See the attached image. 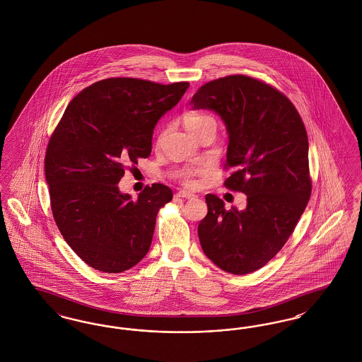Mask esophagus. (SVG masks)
Segmentation results:
<instances>
[{
	"label": "esophagus",
	"mask_w": 362,
	"mask_h": 362,
	"mask_svg": "<svg viewBox=\"0 0 362 362\" xmlns=\"http://www.w3.org/2000/svg\"><path fill=\"white\" fill-rule=\"evenodd\" d=\"M197 195L195 194H192V192H189V191H186V189H183V191H179L177 194H176V198H195Z\"/></svg>",
	"instance_id": "esophagus-1"
}]
</instances>
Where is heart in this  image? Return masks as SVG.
I'll list each match as a JSON object with an SVG mask.
<instances>
[{
  "instance_id": "1",
  "label": "heart",
  "mask_w": 362,
  "mask_h": 362,
  "mask_svg": "<svg viewBox=\"0 0 362 362\" xmlns=\"http://www.w3.org/2000/svg\"><path fill=\"white\" fill-rule=\"evenodd\" d=\"M183 122L186 124V127L189 132H195L204 126H206L209 123H216L211 117H209L206 114H199V112H189L183 117ZM185 182L187 185H192L194 180L191 179V173H185Z\"/></svg>"
}]
</instances>
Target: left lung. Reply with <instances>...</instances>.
Listing matches in <instances>:
<instances>
[{
  "mask_svg": "<svg viewBox=\"0 0 362 362\" xmlns=\"http://www.w3.org/2000/svg\"><path fill=\"white\" fill-rule=\"evenodd\" d=\"M192 110L214 111L228 133V189L247 195L244 210L225 209L207 194L198 225L201 247L217 267L248 274L284 247L310 201L308 137L291 100L247 76L210 81L191 99Z\"/></svg>",
  "mask_w": 362,
  "mask_h": 362,
  "instance_id": "obj_1",
  "label": "left lung"
}]
</instances>
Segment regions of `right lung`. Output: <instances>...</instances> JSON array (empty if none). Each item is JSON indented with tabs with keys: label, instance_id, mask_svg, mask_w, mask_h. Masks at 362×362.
<instances>
[{
	"label": "right lung",
	"instance_id": "right-lung-1",
	"mask_svg": "<svg viewBox=\"0 0 362 362\" xmlns=\"http://www.w3.org/2000/svg\"><path fill=\"white\" fill-rule=\"evenodd\" d=\"M189 86L105 78L70 102L52 133L45 158L52 216L70 248L95 270L122 273L148 254L157 211L173 189L155 183L133 199L118 183L126 164L149 157L157 122Z\"/></svg>",
	"mask_w": 362,
	"mask_h": 362
}]
</instances>
